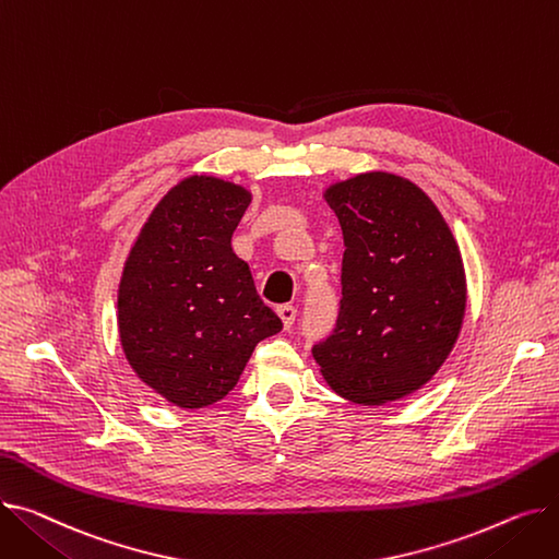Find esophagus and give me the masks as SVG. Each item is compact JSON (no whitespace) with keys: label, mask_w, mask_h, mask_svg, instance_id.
<instances>
[{"label":"esophagus","mask_w":559,"mask_h":559,"mask_svg":"<svg viewBox=\"0 0 559 559\" xmlns=\"http://www.w3.org/2000/svg\"><path fill=\"white\" fill-rule=\"evenodd\" d=\"M278 317L283 321V328L289 330L294 325V319H296V308L294 306H278Z\"/></svg>","instance_id":"1"}]
</instances>
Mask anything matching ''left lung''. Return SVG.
Here are the masks:
<instances>
[{
	"mask_svg": "<svg viewBox=\"0 0 559 559\" xmlns=\"http://www.w3.org/2000/svg\"><path fill=\"white\" fill-rule=\"evenodd\" d=\"M325 202L344 234L342 306L312 348L325 382L357 404L427 384L452 353L465 314L459 245L436 204L404 177L364 173Z\"/></svg>",
	"mask_w": 559,
	"mask_h": 559,
	"instance_id": "obj_1",
	"label": "left lung"
}]
</instances>
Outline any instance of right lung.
<instances>
[{
	"label": "right lung",
	"instance_id": "add662e5",
	"mask_svg": "<svg viewBox=\"0 0 559 559\" xmlns=\"http://www.w3.org/2000/svg\"><path fill=\"white\" fill-rule=\"evenodd\" d=\"M249 202L231 181L186 177L155 206L126 260L123 353L141 382L181 408L225 397L255 344L283 330L231 249Z\"/></svg>",
	"mask_w": 559,
	"mask_h": 559
}]
</instances>
